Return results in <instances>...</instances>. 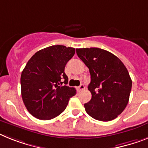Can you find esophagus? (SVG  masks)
I'll return each mask as SVG.
<instances>
[{
  "label": "esophagus",
  "mask_w": 148,
  "mask_h": 148,
  "mask_svg": "<svg viewBox=\"0 0 148 148\" xmlns=\"http://www.w3.org/2000/svg\"><path fill=\"white\" fill-rule=\"evenodd\" d=\"M78 88H79V90H80V91H81V90H84V88H85V87H84V84H81V85H80V86H79Z\"/></svg>",
  "instance_id": "obj_1"
}]
</instances>
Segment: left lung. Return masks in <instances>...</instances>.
Segmentation results:
<instances>
[{"label":"left lung","instance_id":"left-lung-1","mask_svg":"<svg viewBox=\"0 0 148 148\" xmlns=\"http://www.w3.org/2000/svg\"><path fill=\"white\" fill-rule=\"evenodd\" d=\"M76 53L90 74L88 90L92 97L84 104L85 111L98 121L115 119L130 99L132 80L128 70L117 57L104 49H77Z\"/></svg>","mask_w":148,"mask_h":148}]
</instances>
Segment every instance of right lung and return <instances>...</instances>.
Wrapping results in <instances>:
<instances>
[{"label":"right lung","mask_w":148,"mask_h":148,"mask_svg":"<svg viewBox=\"0 0 148 148\" xmlns=\"http://www.w3.org/2000/svg\"><path fill=\"white\" fill-rule=\"evenodd\" d=\"M74 48L51 45L36 52L21 75V97L31 114L51 120L65 110L69 98L75 95L69 88L65 66L75 55Z\"/></svg>","instance_id":"right-lung-1"}]
</instances>
